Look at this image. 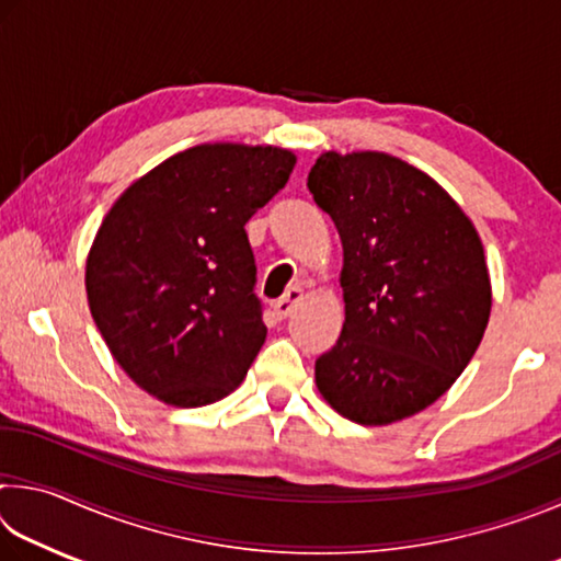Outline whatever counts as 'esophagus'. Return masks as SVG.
<instances>
[{
  "instance_id": "34e87169",
  "label": "esophagus",
  "mask_w": 561,
  "mask_h": 561,
  "mask_svg": "<svg viewBox=\"0 0 561 561\" xmlns=\"http://www.w3.org/2000/svg\"><path fill=\"white\" fill-rule=\"evenodd\" d=\"M301 301H304V291L299 287H289L282 299L274 301V314L279 319H287L289 314H294V309H297Z\"/></svg>"
}]
</instances>
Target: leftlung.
I'll use <instances>...</instances> for the list:
<instances>
[{"instance_id": "obj_1", "label": "left lung", "mask_w": 561, "mask_h": 561, "mask_svg": "<svg viewBox=\"0 0 561 561\" xmlns=\"http://www.w3.org/2000/svg\"><path fill=\"white\" fill-rule=\"evenodd\" d=\"M307 187L344 247L346 319L317 358L319 393L360 425L421 413L458 381L488 329L478 230L428 173L378 150H327Z\"/></svg>"}]
</instances>
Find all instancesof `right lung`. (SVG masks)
I'll return each instance as SVG.
<instances>
[{
	"mask_svg": "<svg viewBox=\"0 0 561 561\" xmlns=\"http://www.w3.org/2000/svg\"><path fill=\"white\" fill-rule=\"evenodd\" d=\"M277 146L203 144L133 180L87 257L91 317L136 386L175 408L232 393L267 339L244 225L287 180Z\"/></svg>",
	"mask_w": 561,
	"mask_h": 561,
	"instance_id": "right-lung-1",
	"label": "right lung"
}]
</instances>
